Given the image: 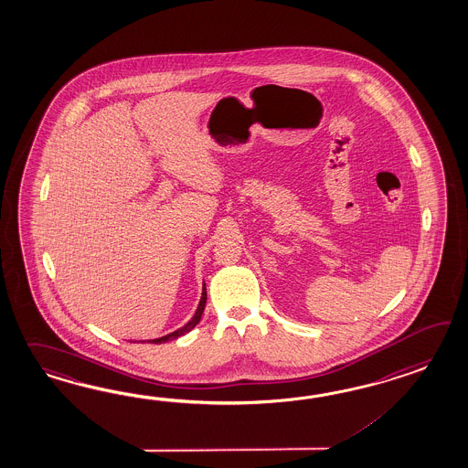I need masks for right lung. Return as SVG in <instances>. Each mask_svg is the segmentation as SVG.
Returning <instances> with one entry per match:
<instances>
[{"instance_id":"right-lung-1","label":"right lung","mask_w":468,"mask_h":468,"mask_svg":"<svg viewBox=\"0 0 468 468\" xmlns=\"http://www.w3.org/2000/svg\"><path fill=\"white\" fill-rule=\"evenodd\" d=\"M207 303V290H206V282H204V288H202V298H200V302H198V306H197L196 315L192 316V320L186 324V325L182 326V328H178V330H175L172 334H168V335H165V337L160 338H153V340H148V342H152V344H164V342H168V340H175V338L182 337V335H186L188 334L192 328H196L197 324L200 322V318H202V314H204V308H206Z\"/></svg>"}]
</instances>
